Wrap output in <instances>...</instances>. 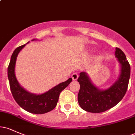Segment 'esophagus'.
<instances>
[{"mask_svg": "<svg viewBox=\"0 0 135 135\" xmlns=\"http://www.w3.org/2000/svg\"><path fill=\"white\" fill-rule=\"evenodd\" d=\"M78 77H79V75L77 73H74V74L72 75V78L73 80H76L77 79H78Z\"/></svg>", "mask_w": 135, "mask_h": 135, "instance_id": "esophagus-1", "label": "esophagus"}]
</instances>
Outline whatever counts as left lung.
Segmentation results:
<instances>
[{
    "label": "left lung",
    "instance_id": "8db88e82",
    "mask_svg": "<svg viewBox=\"0 0 135 135\" xmlns=\"http://www.w3.org/2000/svg\"><path fill=\"white\" fill-rule=\"evenodd\" d=\"M115 56L120 65V73L117 79L107 88L100 89L97 87L86 72L79 74L77 79L80 84L78 102L85 111L91 113L105 112L115 106L124 97L129 83L131 68L126 55L118 47L115 48Z\"/></svg>",
    "mask_w": 135,
    "mask_h": 135
}]
</instances>
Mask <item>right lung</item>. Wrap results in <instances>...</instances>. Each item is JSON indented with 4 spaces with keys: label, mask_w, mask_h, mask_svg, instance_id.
I'll return each mask as SVG.
<instances>
[{
    "label": "right lung",
    "mask_w": 135,
    "mask_h": 135,
    "mask_svg": "<svg viewBox=\"0 0 135 135\" xmlns=\"http://www.w3.org/2000/svg\"><path fill=\"white\" fill-rule=\"evenodd\" d=\"M32 41H37V39L34 38ZM27 44L17 47L11 58L7 69L10 89L15 101L25 110L35 114H45L50 112L56 107L60 93L69 86L72 81V79L69 78L66 81L58 84L44 93L35 94L26 90L17 80L15 75V65L18 54Z\"/></svg>",
    "instance_id": "obj_1"
}]
</instances>
